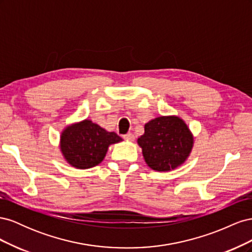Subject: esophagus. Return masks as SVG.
Segmentation results:
<instances>
[{
    "mask_svg": "<svg viewBox=\"0 0 252 252\" xmlns=\"http://www.w3.org/2000/svg\"><path fill=\"white\" fill-rule=\"evenodd\" d=\"M124 139L126 141H133L134 140V135L132 133H127L124 135Z\"/></svg>",
    "mask_w": 252,
    "mask_h": 252,
    "instance_id": "1",
    "label": "esophagus"
}]
</instances>
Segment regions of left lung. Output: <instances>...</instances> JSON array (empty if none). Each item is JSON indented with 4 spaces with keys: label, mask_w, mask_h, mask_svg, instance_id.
<instances>
[{
    "label": "left lung",
    "mask_w": 252,
    "mask_h": 252,
    "mask_svg": "<svg viewBox=\"0 0 252 252\" xmlns=\"http://www.w3.org/2000/svg\"><path fill=\"white\" fill-rule=\"evenodd\" d=\"M144 129L138 144L152 170L171 171L187 161L194 138L184 120L178 116H162L149 121Z\"/></svg>",
    "instance_id": "obj_1"
}]
</instances>
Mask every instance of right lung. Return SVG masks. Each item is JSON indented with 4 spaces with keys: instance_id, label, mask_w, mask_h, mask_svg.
Instances as JSON below:
<instances>
[{
    "instance_id": "add662e5",
    "label": "right lung",
    "mask_w": 252,
    "mask_h": 252,
    "mask_svg": "<svg viewBox=\"0 0 252 252\" xmlns=\"http://www.w3.org/2000/svg\"><path fill=\"white\" fill-rule=\"evenodd\" d=\"M116 132H109L90 120L66 126L60 136V149L65 161L78 169L100 164L110 145L122 142Z\"/></svg>"
}]
</instances>
